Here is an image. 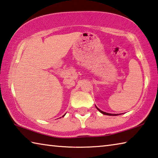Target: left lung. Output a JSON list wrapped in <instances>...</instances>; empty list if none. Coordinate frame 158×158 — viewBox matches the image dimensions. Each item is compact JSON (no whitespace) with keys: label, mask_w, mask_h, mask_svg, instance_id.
<instances>
[{"label":"left lung","mask_w":158,"mask_h":158,"mask_svg":"<svg viewBox=\"0 0 158 158\" xmlns=\"http://www.w3.org/2000/svg\"><path fill=\"white\" fill-rule=\"evenodd\" d=\"M96 108H97V109L98 110L100 111V112H101L102 114H105V115H108V116H116V114H109V113H106V112H105V111H101L100 109H99L97 106H96Z\"/></svg>","instance_id":"obj_1"}]
</instances>
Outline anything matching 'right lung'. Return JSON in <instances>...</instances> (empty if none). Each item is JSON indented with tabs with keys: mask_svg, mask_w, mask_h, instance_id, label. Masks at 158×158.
Segmentation results:
<instances>
[{
	"mask_svg": "<svg viewBox=\"0 0 158 158\" xmlns=\"http://www.w3.org/2000/svg\"><path fill=\"white\" fill-rule=\"evenodd\" d=\"M64 116H65V115H64Z\"/></svg>",
	"mask_w": 158,
	"mask_h": 158,
	"instance_id": "add662e5",
	"label": "right lung"
}]
</instances>
